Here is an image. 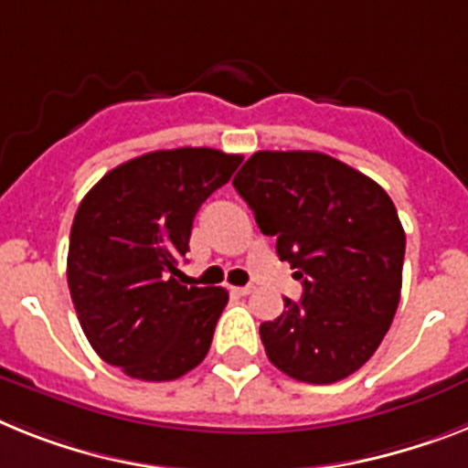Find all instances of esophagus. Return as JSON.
<instances>
[{"label":"esophagus","mask_w":468,"mask_h":468,"mask_svg":"<svg viewBox=\"0 0 468 468\" xmlns=\"http://www.w3.org/2000/svg\"><path fill=\"white\" fill-rule=\"evenodd\" d=\"M235 294H240V297H247V294L254 292V285H242V288H230Z\"/></svg>","instance_id":"34e87169"}]
</instances>
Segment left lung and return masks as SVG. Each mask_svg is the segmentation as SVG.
<instances>
[{
	"instance_id": "8db88e82",
	"label": "left lung",
	"mask_w": 468,
	"mask_h": 468,
	"mask_svg": "<svg viewBox=\"0 0 468 468\" xmlns=\"http://www.w3.org/2000/svg\"><path fill=\"white\" fill-rule=\"evenodd\" d=\"M233 186L304 288L259 328L271 364L314 386L352 376L378 349L399 304L404 228L392 199L321 152H257Z\"/></svg>"
}]
</instances>
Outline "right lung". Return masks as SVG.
<instances>
[{
	"label": "right lung",
	"instance_id": "add662e5",
	"mask_svg": "<svg viewBox=\"0 0 468 468\" xmlns=\"http://www.w3.org/2000/svg\"><path fill=\"white\" fill-rule=\"evenodd\" d=\"M240 154L159 149L112 168L82 197L66 276L82 333L101 359L140 380H174L202 364L223 288L178 281L195 214Z\"/></svg>",
	"mask_w": 468,
	"mask_h": 468
}]
</instances>
